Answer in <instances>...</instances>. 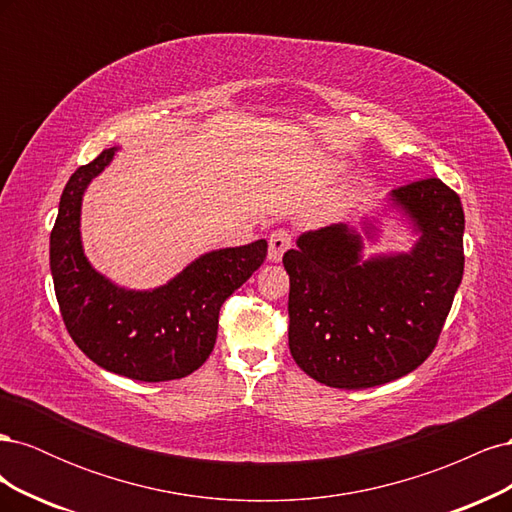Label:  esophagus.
<instances>
[{"label": "esophagus", "mask_w": 512, "mask_h": 512, "mask_svg": "<svg viewBox=\"0 0 512 512\" xmlns=\"http://www.w3.org/2000/svg\"><path fill=\"white\" fill-rule=\"evenodd\" d=\"M292 245V237L288 230H275L269 237V260L280 262L284 252Z\"/></svg>", "instance_id": "esophagus-1"}]
</instances>
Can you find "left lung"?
Returning <instances> with one entry per match:
<instances>
[{
    "label": "left lung",
    "instance_id": "8db88e82",
    "mask_svg": "<svg viewBox=\"0 0 512 512\" xmlns=\"http://www.w3.org/2000/svg\"><path fill=\"white\" fill-rule=\"evenodd\" d=\"M418 232L406 254L363 260L348 224L309 230L284 254L290 275L288 346L316 382L369 389L421 365L438 344L463 277V207L440 179L389 194ZM374 237L376 226L365 220Z\"/></svg>",
    "mask_w": 512,
    "mask_h": 512
}]
</instances>
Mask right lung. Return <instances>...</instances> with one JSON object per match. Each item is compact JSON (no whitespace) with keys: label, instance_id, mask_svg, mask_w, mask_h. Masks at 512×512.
Returning a JSON list of instances; mask_svg holds the SVG:
<instances>
[{"label":"right lung","instance_id":"obj_1","mask_svg":"<svg viewBox=\"0 0 512 512\" xmlns=\"http://www.w3.org/2000/svg\"><path fill=\"white\" fill-rule=\"evenodd\" d=\"M115 151L76 168L61 194L51 230L59 312L74 344L102 369L141 382L179 380L209 359L220 307L265 262L267 241L207 252L160 288H119L89 265L81 243L83 194Z\"/></svg>","mask_w":512,"mask_h":512}]
</instances>
